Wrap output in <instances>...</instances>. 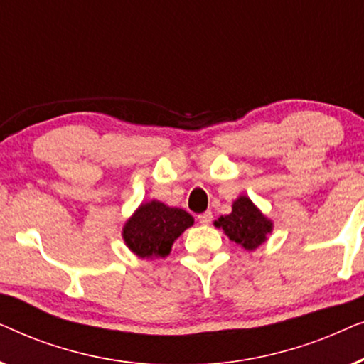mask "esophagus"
<instances>
[{
    "label": "esophagus",
    "mask_w": 364,
    "mask_h": 364,
    "mask_svg": "<svg viewBox=\"0 0 364 364\" xmlns=\"http://www.w3.org/2000/svg\"><path fill=\"white\" fill-rule=\"evenodd\" d=\"M212 218H213L212 212L207 210V212H203V213H200V215H198V222H200L202 225H208V223L212 222Z\"/></svg>",
    "instance_id": "34e87169"
}]
</instances>
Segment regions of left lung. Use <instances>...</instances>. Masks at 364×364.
I'll return each instance as SVG.
<instances>
[{
  "mask_svg": "<svg viewBox=\"0 0 364 364\" xmlns=\"http://www.w3.org/2000/svg\"><path fill=\"white\" fill-rule=\"evenodd\" d=\"M213 225L222 228L232 242L242 245L245 250H255L273 230L272 220H268L245 196L238 197L232 205V213L218 217Z\"/></svg>",
  "mask_w": 364,
  "mask_h": 364,
  "instance_id": "left-lung-1",
  "label": "left lung"
}]
</instances>
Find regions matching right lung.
<instances>
[{"label": "right lung", "instance_id": "add662e5", "mask_svg": "<svg viewBox=\"0 0 364 364\" xmlns=\"http://www.w3.org/2000/svg\"><path fill=\"white\" fill-rule=\"evenodd\" d=\"M193 225L191 213L159 200L142 203L122 228L126 245L141 258L167 257L173 242Z\"/></svg>", "mask_w": 364, "mask_h": 364}]
</instances>
